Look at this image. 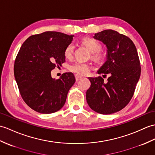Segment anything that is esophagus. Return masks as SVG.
Returning <instances> with one entry per match:
<instances>
[{"label": "esophagus", "instance_id": "34e87169", "mask_svg": "<svg viewBox=\"0 0 155 155\" xmlns=\"http://www.w3.org/2000/svg\"><path fill=\"white\" fill-rule=\"evenodd\" d=\"M75 78H76V81H78L79 80H81V78H82V77H81V76H80V75H78V74H75Z\"/></svg>", "mask_w": 155, "mask_h": 155}]
</instances>
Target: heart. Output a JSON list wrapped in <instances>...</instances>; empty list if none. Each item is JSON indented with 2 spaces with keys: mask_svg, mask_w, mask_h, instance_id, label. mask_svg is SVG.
Returning a JSON list of instances; mask_svg holds the SVG:
<instances>
[{
  "mask_svg": "<svg viewBox=\"0 0 155 155\" xmlns=\"http://www.w3.org/2000/svg\"><path fill=\"white\" fill-rule=\"evenodd\" d=\"M82 41H83L84 44L86 45V47L90 50V51L92 53H98L102 48V45L100 44V43L98 41H97L96 39L92 38H84ZM74 49V45L73 43H71V44L67 46L65 50H64V55L67 58H70V57L73 56ZM100 57V55L98 53L95 54L94 56L96 59L99 58ZM69 69L72 72H74V73H77V74L84 75L89 73L91 67L87 63L78 61V62H75L74 63L72 64Z\"/></svg>",
  "mask_w": 155,
  "mask_h": 155,
  "instance_id": "heart-1",
  "label": "heart"
}]
</instances>
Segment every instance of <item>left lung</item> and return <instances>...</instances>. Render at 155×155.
Returning a JSON list of instances; mask_svg holds the SVG:
<instances>
[{
  "label": "left lung",
  "mask_w": 155,
  "mask_h": 155,
  "mask_svg": "<svg viewBox=\"0 0 155 155\" xmlns=\"http://www.w3.org/2000/svg\"><path fill=\"white\" fill-rule=\"evenodd\" d=\"M94 38L107 49L106 61L97 73L110 77L107 82L101 77H89L86 101L96 112L111 114L123 109L133 97L141 75L139 59L134 42L116 31L104 30Z\"/></svg>",
  "instance_id": "obj_1"
}]
</instances>
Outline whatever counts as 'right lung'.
Here are the masks:
<instances>
[{"label":"right lung","instance_id":"add662e5","mask_svg":"<svg viewBox=\"0 0 155 155\" xmlns=\"http://www.w3.org/2000/svg\"><path fill=\"white\" fill-rule=\"evenodd\" d=\"M74 36L45 31L29 37L21 46L14 63V77L24 101L35 111L54 113L65 103L76 81L74 74L65 73L55 79L51 72L65 61L64 50Z\"/></svg>","mask_w":155,"mask_h":155}]
</instances>
